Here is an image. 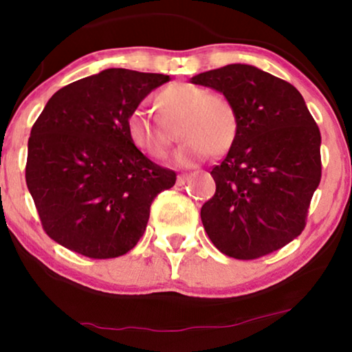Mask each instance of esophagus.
Returning <instances> with one entry per match:
<instances>
[{"label": "esophagus", "mask_w": 352, "mask_h": 352, "mask_svg": "<svg viewBox=\"0 0 352 352\" xmlns=\"http://www.w3.org/2000/svg\"><path fill=\"white\" fill-rule=\"evenodd\" d=\"M187 179H189V176H187V175H179V176H177V184H179V186L186 184Z\"/></svg>", "instance_id": "1"}]
</instances>
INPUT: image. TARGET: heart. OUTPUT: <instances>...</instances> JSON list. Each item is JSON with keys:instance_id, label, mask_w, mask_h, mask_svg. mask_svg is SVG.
I'll use <instances>...</instances> for the list:
<instances>
[{"instance_id": "heart-1", "label": "heart", "mask_w": 352, "mask_h": 352, "mask_svg": "<svg viewBox=\"0 0 352 352\" xmlns=\"http://www.w3.org/2000/svg\"><path fill=\"white\" fill-rule=\"evenodd\" d=\"M160 115L155 120L146 110H133L126 118V133L133 146L147 157L162 160L170 148V131L181 123L179 138L184 144L175 153L179 166H190L206 152L223 155L234 146L239 118L232 102L221 94H210L204 86L171 83L153 98Z\"/></svg>"}]
</instances>
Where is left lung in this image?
<instances>
[{
  "instance_id": "obj_1",
  "label": "left lung",
  "mask_w": 352,
  "mask_h": 352,
  "mask_svg": "<svg viewBox=\"0 0 352 352\" xmlns=\"http://www.w3.org/2000/svg\"><path fill=\"white\" fill-rule=\"evenodd\" d=\"M235 107L239 134L211 176L216 192L201 206L221 253L254 259L302 232L319 187L320 131L295 86L258 67L230 64L192 76Z\"/></svg>"
}]
</instances>
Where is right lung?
Masks as SVG:
<instances>
[{
    "label": "right lung",
    "mask_w": 352,
    "mask_h": 352,
    "mask_svg": "<svg viewBox=\"0 0 352 352\" xmlns=\"http://www.w3.org/2000/svg\"><path fill=\"white\" fill-rule=\"evenodd\" d=\"M171 78L107 69L57 91L33 124L25 179L43 229L88 258L128 253L146 230L151 205L176 173L138 151L128 115Z\"/></svg>",
    "instance_id": "1"
}]
</instances>
